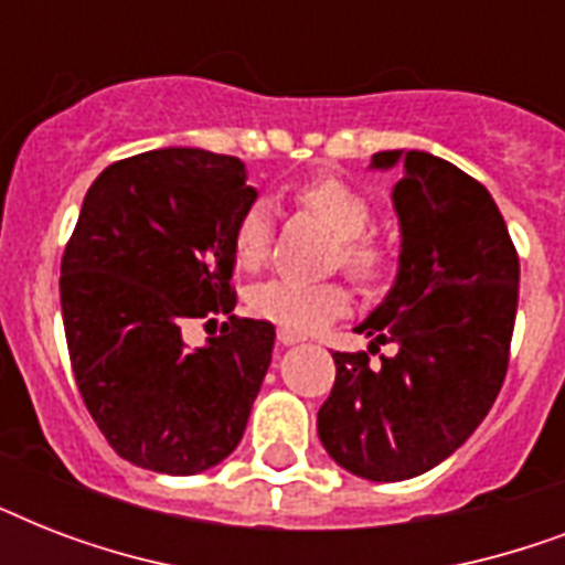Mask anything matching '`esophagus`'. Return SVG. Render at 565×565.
Listing matches in <instances>:
<instances>
[{
  "label": "esophagus",
  "mask_w": 565,
  "mask_h": 565,
  "mask_svg": "<svg viewBox=\"0 0 565 565\" xmlns=\"http://www.w3.org/2000/svg\"><path fill=\"white\" fill-rule=\"evenodd\" d=\"M278 343H281V345H296V343H301V337L292 334V331H287V328H281V331H278Z\"/></svg>",
  "instance_id": "34e87169"
}]
</instances>
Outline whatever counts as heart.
<instances>
[{
	"mask_svg": "<svg viewBox=\"0 0 565 565\" xmlns=\"http://www.w3.org/2000/svg\"><path fill=\"white\" fill-rule=\"evenodd\" d=\"M296 204L334 234V266H343L361 284H375L386 269L384 248L366 237L372 225V204L358 190L337 179L310 181L296 193ZM273 243V213L266 202L248 204L231 231V252L243 269L264 264ZM349 308L340 284H301L287 278L257 284L248 292V310L287 331H313Z\"/></svg>",
	"mask_w": 565,
	"mask_h": 565,
	"instance_id": "1",
	"label": "heart"
}]
</instances>
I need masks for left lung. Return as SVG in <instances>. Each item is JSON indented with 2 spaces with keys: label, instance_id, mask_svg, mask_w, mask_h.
<instances>
[{
  "label": "left lung",
  "instance_id": "left-lung-1",
  "mask_svg": "<svg viewBox=\"0 0 565 565\" xmlns=\"http://www.w3.org/2000/svg\"><path fill=\"white\" fill-rule=\"evenodd\" d=\"M398 170L393 207L398 273L354 328L396 352H334L337 377L319 407V439L337 466L366 481H407L455 455L490 413L510 361L519 257L481 181L430 152H377Z\"/></svg>",
  "mask_w": 565,
  "mask_h": 565
}]
</instances>
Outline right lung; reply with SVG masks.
<instances>
[{"instance_id": "obj_1", "label": "right lung", "mask_w": 565, "mask_h": 565, "mask_svg": "<svg viewBox=\"0 0 565 565\" xmlns=\"http://www.w3.org/2000/svg\"><path fill=\"white\" fill-rule=\"evenodd\" d=\"M246 163L154 149L110 163L84 195L61 260L75 384L110 448L163 475H199L237 448L273 361L275 326L237 319L231 231L255 204ZM230 334L188 350V318Z\"/></svg>"}]
</instances>
